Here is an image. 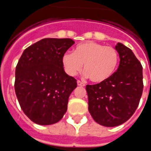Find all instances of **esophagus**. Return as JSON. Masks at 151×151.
Segmentation results:
<instances>
[{
  "instance_id": "obj_1",
  "label": "esophagus",
  "mask_w": 151,
  "mask_h": 151,
  "mask_svg": "<svg viewBox=\"0 0 151 151\" xmlns=\"http://www.w3.org/2000/svg\"><path fill=\"white\" fill-rule=\"evenodd\" d=\"M77 83H78V86H85V83L81 82V81H78Z\"/></svg>"
}]
</instances>
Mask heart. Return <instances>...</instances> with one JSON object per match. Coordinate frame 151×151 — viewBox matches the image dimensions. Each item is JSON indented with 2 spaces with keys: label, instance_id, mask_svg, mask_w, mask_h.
Here are the masks:
<instances>
[{
  "label": "heart",
  "instance_id": "b5f03b06",
  "mask_svg": "<svg viewBox=\"0 0 151 151\" xmlns=\"http://www.w3.org/2000/svg\"><path fill=\"white\" fill-rule=\"evenodd\" d=\"M119 55L112 47L88 41L78 44L73 52L63 55L62 65L69 76H75L84 65V75L95 83L110 78L118 65Z\"/></svg>",
  "mask_w": 151,
  "mask_h": 151
}]
</instances>
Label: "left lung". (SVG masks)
<instances>
[{
	"instance_id": "left-lung-1",
	"label": "left lung",
	"mask_w": 151,
	"mask_h": 151,
	"mask_svg": "<svg viewBox=\"0 0 151 151\" xmlns=\"http://www.w3.org/2000/svg\"><path fill=\"white\" fill-rule=\"evenodd\" d=\"M115 49L120 56L118 69L110 78L99 84L87 85L88 110L103 126L115 127L133 116L143 91L142 66L132 50L120 43Z\"/></svg>"
}]
</instances>
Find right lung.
Masks as SVG:
<instances>
[{"label": "right lung", "mask_w": 151, "mask_h": 151, "mask_svg": "<svg viewBox=\"0 0 151 151\" xmlns=\"http://www.w3.org/2000/svg\"><path fill=\"white\" fill-rule=\"evenodd\" d=\"M74 43L71 39L47 38L24 50L15 70L14 89L27 116L49 125L62 119L77 81L64 70L63 55Z\"/></svg>", "instance_id": "right-lung-1"}]
</instances>
